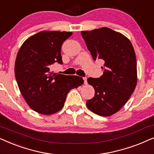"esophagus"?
I'll use <instances>...</instances> for the list:
<instances>
[{"label": "esophagus", "instance_id": "34e87169", "mask_svg": "<svg viewBox=\"0 0 154 154\" xmlns=\"http://www.w3.org/2000/svg\"><path fill=\"white\" fill-rule=\"evenodd\" d=\"M83 81H84V84H87V78L83 77Z\"/></svg>", "mask_w": 154, "mask_h": 154}]
</instances>
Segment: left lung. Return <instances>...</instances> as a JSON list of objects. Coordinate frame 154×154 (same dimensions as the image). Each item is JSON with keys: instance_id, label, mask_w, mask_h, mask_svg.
<instances>
[{"instance_id": "obj_1", "label": "left lung", "mask_w": 154, "mask_h": 154, "mask_svg": "<svg viewBox=\"0 0 154 154\" xmlns=\"http://www.w3.org/2000/svg\"><path fill=\"white\" fill-rule=\"evenodd\" d=\"M81 35L92 59L104 62L103 75L88 79L95 93L86 105L101 116H111L124 106L135 89L137 79L134 48L125 35L106 27L81 31Z\"/></svg>"}]
</instances>
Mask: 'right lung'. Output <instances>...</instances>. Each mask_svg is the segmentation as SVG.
Here are the masks:
<instances>
[{"instance_id": "obj_1", "label": "right lung", "mask_w": 154, "mask_h": 154, "mask_svg": "<svg viewBox=\"0 0 154 154\" xmlns=\"http://www.w3.org/2000/svg\"><path fill=\"white\" fill-rule=\"evenodd\" d=\"M72 33L41 31L25 41L17 55L14 73L18 87L29 106L41 114L62 109L68 92L83 83L81 77L50 71L55 62L63 64L61 48Z\"/></svg>"}]
</instances>
